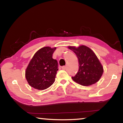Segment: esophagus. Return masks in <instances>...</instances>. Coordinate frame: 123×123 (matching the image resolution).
<instances>
[{
	"mask_svg": "<svg viewBox=\"0 0 123 123\" xmlns=\"http://www.w3.org/2000/svg\"><path fill=\"white\" fill-rule=\"evenodd\" d=\"M61 68H62V69H63V70H65V69H66V66H62V67Z\"/></svg>",
	"mask_w": 123,
	"mask_h": 123,
	"instance_id": "34e87169",
	"label": "esophagus"
}]
</instances>
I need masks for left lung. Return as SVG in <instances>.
<instances>
[{
    "label": "left lung",
    "instance_id": "1",
    "mask_svg": "<svg viewBox=\"0 0 123 123\" xmlns=\"http://www.w3.org/2000/svg\"><path fill=\"white\" fill-rule=\"evenodd\" d=\"M68 48L77 55L79 64L78 72L72 79L83 86L97 82L104 73V68L94 52L85 45L78 48L69 46Z\"/></svg>",
    "mask_w": 123,
    "mask_h": 123
}]
</instances>
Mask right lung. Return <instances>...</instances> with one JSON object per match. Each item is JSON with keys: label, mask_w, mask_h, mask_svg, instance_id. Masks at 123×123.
Returning a JSON list of instances; mask_svg holds the SVG:
<instances>
[{"label": "right lung", "mask_w": 123, "mask_h": 123, "mask_svg": "<svg viewBox=\"0 0 123 123\" xmlns=\"http://www.w3.org/2000/svg\"><path fill=\"white\" fill-rule=\"evenodd\" d=\"M56 48L46 46L34 55L25 72L29 85L38 90H45L53 84L58 69L57 60L52 58Z\"/></svg>", "instance_id": "obj_1"}]
</instances>
